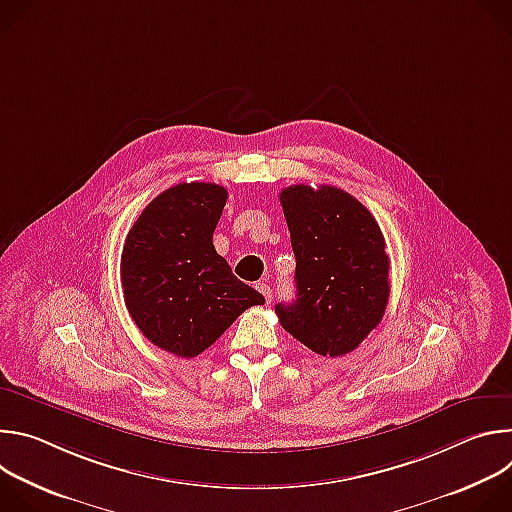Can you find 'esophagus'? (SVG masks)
<instances>
[{
    "label": "esophagus",
    "instance_id": "obj_1",
    "mask_svg": "<svg viewBox=\"0 0 512 512\" xmlns=\"http://www.w3.org/2000/svg\"><path fill=\"white\" fill-rule=\"evenodd\" d=\"M255 287H257V291H259V294H261V296L265 298V302L269 304V302H271V287H269L267 283H257Z\"/></svg>",
    "mask_w": 512,
    "mask_h": 512
}]
</instances>
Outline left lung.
<instances>
[{"instance_id":"8db88e82","label":"left lung","mask_w":512,"mask_h":512,"mask_svg":"<svg viewBox=\"0 0 512 512\" xmlns=\"http://www.w3.org/2000/svg\"><path fill=\"white\" fill-rule=\"evenodd\" d=\"M279 202L296 255V302L275 306L279 322L316 354L344 356L387 310L385 237L369 208L334 186H289Z\"/></svg>"}]
</instances>
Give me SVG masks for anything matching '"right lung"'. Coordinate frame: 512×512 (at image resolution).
<instances>
[{"label": "right lung", "mask_w": 512, "mask_h": 512, "mask_svg": "<svg viewBox=\"0 0 512 512\" xmlns=\"http://www.w3.org/2000/svg\"><path fill=\"white\" fill-rule=\"evenodd\" d=\"M227 196L212 182L176 184L143 208L123 245V300L135 326L182 358L198 356L247 308L265 304L212 245Z\"/></svg>", "instance_id": "obj_1"}]
</instances>
